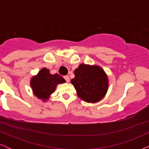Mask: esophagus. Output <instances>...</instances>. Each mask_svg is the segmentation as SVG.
Here are the masks:
<instances>
[{
    "mask_svg": "<svg viewBox=\"0 0 149 149\" xmlns=\"http://www.w3.org/2000/svg\"><path fill=\"white\" fill-rule=\"evenodd\" d=\"M64 78V79L66 80V81L67 82V83H69V82L70 81V78L68 76H65Z\"/></svg>",
    "mask_w": 149,
    "mask_h": 149,
    "instance_id": "1",
    "label": "esophagus"
}]
</instances>
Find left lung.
Listing matches in <instances>:
<instances>
[{
  "label": "left lung",
  "instance_id": "obj_1",
  "mask_svg": "<svg viewBox=\"0 0 149 149\" xmlns=\"http://www.w3.org/2000/svg\"><path fill=\"white\" fill-rule=\"evenodd\" d=\"M71 83L78 97L88 103H96L105 97L109 89V78L98 65L80 64L74 71Z\"/></svg>",
  "mask_w": 149,
  "mask_h": 149
}]
</instances>
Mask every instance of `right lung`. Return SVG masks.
<instances>
[{
    "label": "right lung",
    "mask_w": 149,
    "mask_h": 149,
    "mask_svg": "<svg viewBox=\"0 0 149 149\" xmlns=\"http://www.w3.org/2000/svg\"><path fill=\"white\" fill-rule=\"evenodd\" d=\"M66 83L62 76L57 73L51 74L48 69L44 67L30 80V86L33 94L39 100L46 102L50 98L51 95L55 91L57 85Z\"/></svg>",
    "instance_id": "right-lung-1"
}]
</instances>
